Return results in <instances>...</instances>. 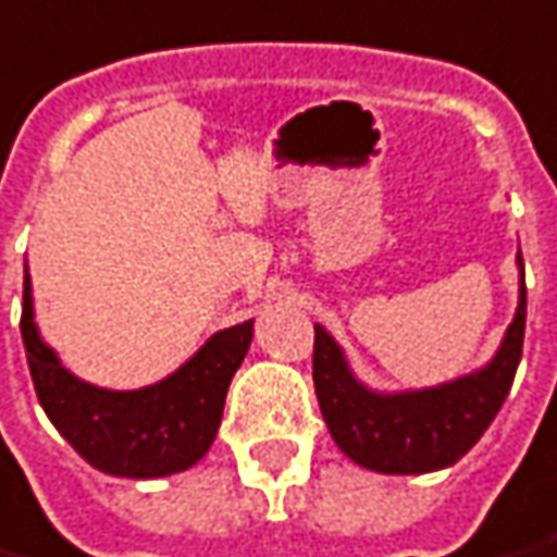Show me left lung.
Instances as JSON below:
<instances>
[{
  "mask_svg": "<svg viewBox=\"0 0 557 557\" xmlns=\"http://www.w3.org/2000/svg\"><path fill=\"white\" fill-rule=\"evenodd\" d=\"M519 265V305L495 356L482 368L425 388L383 392L361 383L329 329H317L313 386L322 419L346 458L376 473H431L473 449L507 400L524 341V262Z\"/></svg>",
  "mask_w": 557,
  "mask_h": 557,
  "instance_id": "1",
  "label": "left lung"
}]
</instances>
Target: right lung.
I'll return each mask as SVG.
<instances>
[{
	"instance_id": "right-lung-1",
	"label": "right lung",
	"mask_w": 557,
	"mask_h": 557,
	"mask_svg": "<svg viewBox=\"0 0 557 557\" xmlns=\"http://www.w3.org/2000/svg\"><path fill=\"white\" fill-rule=\"evenodd\" d=\"M21 334L35 395L75 453L111 476L157 480L189 470L211 449L225 392L250 349L252 319L211 334L177 371L150 386H92L45 344L35 322L29 265H23Z\"/></svg>"
}]
</instances>
